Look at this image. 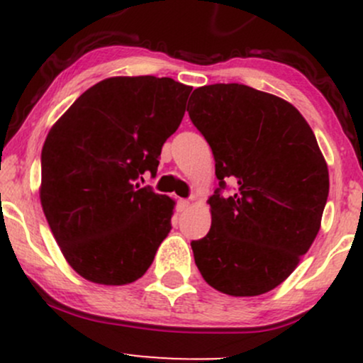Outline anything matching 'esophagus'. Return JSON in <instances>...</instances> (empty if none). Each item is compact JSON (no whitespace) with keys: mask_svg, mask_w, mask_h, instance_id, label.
Masks as SVG:
<instances>
[{"mask_svg":"<svg viewBox=\"0 0 363 363\" xmlns=\"http://www.w3.org/2000/svg\"><path fill=\"white\" fill-rule=\"evenodd\" d=\"M189 206H191V203L187 201V199H179V203H177L179 211H186Z\"/></svg>","mask_w":363,"mask_h":363,"instance_id":"34e87169","label":"esophagus"}]
</instances>
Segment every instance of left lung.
<instances>
[{"mask_svg": "<svg viewBox=\"0 0 363 363\" xmlns=\"http://www.w3.org/2000/svg\"><path fill=\"white\" fill-rule=\"evenodd\" d=\"M187 112L210 145L220 187L211 228L193 240L205 281L232 297H256L294 273L320 228L328 164L303 116L277 95L239 83L199 86Z\"/></svg>", "mask_w": 363, "mask_h": 363, "instance_id": "obj_1", "label": "left lung"}]
</instances>
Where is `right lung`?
I'll use <instances>...</instances> for the list:
<instances>
[{"mask_svg":"<svg viewBox=\"0 0 363 363\" xmlns=\"http://www.w3.org/2000/svg\"><path fill=\"white\" fill-rule=\"evenodd\" d=\"M191 90L172 78H106L49 129L40 205L62 256L85 280L136 281L169 235L176 201L138 179L157 174Z\"/></svg>","mask_w":363,"mask_h":363,"instance_id":"add662e5","label":"right lung"}]
</instances>
